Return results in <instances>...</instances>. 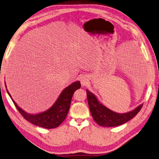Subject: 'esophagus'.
I'll return each mask as SVG.
<instances>
[{"label":"esophagus","mask_w":159,"mask_h":159,"mask_svg":"<svg viewBox=\"0 0 159 159\" xmlns=\"http://www.w3.org/2000/svg\"><path fill=\"white\" fill-rule=\"evenodd\" d=\"M88 79L85 76H83L81 79H80V83L83 86L86 85V84L88 83Z\"/></svg>","instance_id":"34e87169"}]
</instances>
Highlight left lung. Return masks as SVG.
<instances>
[{"instance_id":"left-lung-1","label":"left lung","mask_w":159,"mask_h":159,"mask_svg":"<svg viewBox=\"0 0 159 159\" xmlns=\"http://www.w3.org/2000/svg\"><path fill=\"white\" fill-rule=\"evenodd\" d=\"M88 105L93 119L99 125L102 127H114L120 125L134 117L141 110L143 105L134 110L125 114H118L105 107L98 102L96 96L86 89Z\"/></svg>"}]
</instances>
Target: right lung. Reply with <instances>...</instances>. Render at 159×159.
Listing matches in <instances>:
<instances>
[{"label":"right lung","instance_id":"right-lung-1","mask_svg":"<svg viewBox=\"0 0 159 159\" xmlns=\"http://www.w3.org/2000/svg\"><path fill=\"white\" fill-rule=\"evenodd\" d=\"M80 88V81H76L71 84L62 92L57 101L51 108L44 112L38 114H30L24 111L13 101L7 89V91L16 107L25 119L37 126L44 127L46 129H52L58 127L66 118L70 110L74 92Z\"/></svg>","mask_w":159,"mask_h":159}]
</instances>
